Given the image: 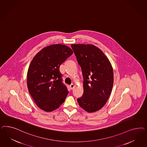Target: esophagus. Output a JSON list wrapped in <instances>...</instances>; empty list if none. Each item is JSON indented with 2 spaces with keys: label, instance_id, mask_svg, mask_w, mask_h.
<instances>
[{
  "label": "esophagus",
  "instance_id": "esophagus-1",
  "mask_svg": "<svg viewBox=\"0 0 147 147\" xmlns=\"http://www.w3.org/2000/svg\"><path fill=\"white\" fill-rule=\"evenodd\" d=\"M70 88H71V90H72V89H73V88L75 87V86H74V85H73V84H71V85H70Z\"/></svg>",
  "mask_w": 147,
  "mask_h": 147
}]
</instances>
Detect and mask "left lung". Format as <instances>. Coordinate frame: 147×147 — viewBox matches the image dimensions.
<instances>
[{
    "instance_id": "left-lung-1",
    "label": "left lung",
    "mask_w": 147,
    "mask_h": 147,
    "mask_svg": "<svg viewBox=\"0 0 147 147\" xmlns=\"http://www.w3.org/2000/svg\"><path fill=\"white\" fill-rule=\"evenodd\" d=\"M84 78V94L77 101L88 113L101 109L107 102L114 83L111 63L98 47L92 44H71Z\"/></svg>"
}]
</instances>
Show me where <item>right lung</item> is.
I'll return each mask as SVG.
<instances>
[{
  "label": "right lung",
  "mask_w": 147,
  "mask_h": 147,
  "mask_svg": "<svg viewBox=\"0 0 147 147\" xmlns=\"http://www.w3.org/2000/svg\"><path fill=\"white\" fill-rule=\"evenodd\" d=\"M73 52L65 45L54 44L40 51L29 66L27 85L36 106L49 112L63 102L68 92L61 82L59 67Z\"/></svg>",
  "instance_id": "1"
}]
</instances>
